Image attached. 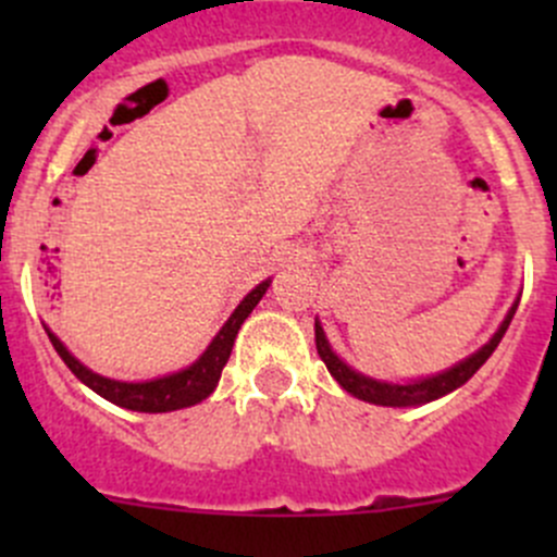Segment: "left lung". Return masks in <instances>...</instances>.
<instances>
[{
  "instance_id": "8db88e82",
  "label": "left lung",
  "mask_w": 557,
  "mask_h": 557,
  "mask_svg": "<svg viewBox=\"0 0 557 557\" xmlns=\"http://www.w3.org/2000/svg\"><path fill=\"white\" fill-rule=\"evenodd\" d=\"M518 305L520 301H515L512 310H509L507 318H504V323L498 325L496 334L491 336V342H487V345H482L474 356L463 358V361L455 363V367L447 369V372L434 374V377L414 380V383H407V385L383 383V380L367 377V374H361V372H356V369L347 367V363L342 361L334 350H331L329 339H325V334H323V325H320L318 320H314V345H318V356H320V361L325 363V369L331 372V377L345 387L350 396L361 398V401H369V404H380V407H420V404H429V401H434V398L447 396V393H453L455 387H460L474 377L476 369H480L482 363L493 356V350L498 347L502 336L507 334Z\"/></svg>"
}]
</instances>
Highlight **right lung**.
Segmentation results:
<instances>
[{
	"instance_id": "right-lung-1",
	"label": "right lung",
	"mask_w": 557,
	"mask_h": 557,
	"mask_svg": "<svg viewBox=\"0 0 557 557\" xmlns=\"http://www.w3.org/2000/svg\"><path fill=\"white\" fill-rule=\"evenodd\" d=\"M269 283H272V280L258 283L256 288L239 301V307L232 312V318L223 323V329L218 331L215 339L210 342V347H207L188 369H180V372L166 374V377L159 380H148V383H121V380L102 377V374L83 367V363L61 345L59 336L50 334V331L48 336L50 342H53L55 352L61 356V361L70 367V372L75 374L83 385H88L94 393L107 398V401L117 404V407L123 409H132V412H174V409L194 407V404L205 401V398L215 391L223 367H226L228 356H232L237 331L243 329L247 314L256 310L261 296L267 294Z\"/></svg>"
}]
</instances>
